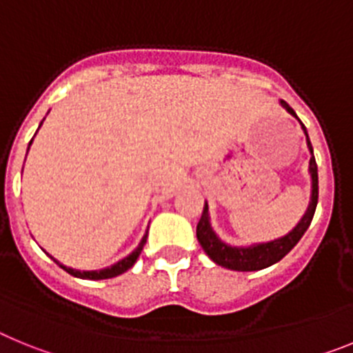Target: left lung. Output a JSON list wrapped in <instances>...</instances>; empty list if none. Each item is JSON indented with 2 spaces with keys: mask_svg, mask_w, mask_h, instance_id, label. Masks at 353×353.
Here are the masks:
<instances>
[{
  "mask_svg": "<svg viewBox=\"0 0 353 353\" xmlns=\"http://www.w3.org/2000/svg\"><path fill=\"white\" fill-rule=\"evenodd\" d=\"M281 105L288 111L290 114H292V117L297 118L295 111H293L285 101H281ZM299 123H301L302 130H304L305 141H307V148H310L311 152L310 207H307V210H305L304 217L299 221L297 226L293 228L288 235L281 236V239L270 240V242H263V244H252V245H248V248H236V245L224 244L223 240L215 235V232L212 230V224H210V215H208V205L205 203L201 219H199L198 226H196V236H198L199 245L203 248V251L207 252L208 258H210L212 261H215L217 265H221V267H224V269L239 270V272H251V270L267 269V267H270V265L283 260V258H285L286 254H288L295 245H297V242L302 239L305 230L310 228L311 221H313L314 210H316V203H318V168H316V161H314L313 146H311L307 130H305L304 123H302L301 120H299Z\"/></svg>",
  "mask_w": 353,
  "mask_h": 353,
  "instance_id": "obj_1",
  "label": "left lung"
}]
</instances>
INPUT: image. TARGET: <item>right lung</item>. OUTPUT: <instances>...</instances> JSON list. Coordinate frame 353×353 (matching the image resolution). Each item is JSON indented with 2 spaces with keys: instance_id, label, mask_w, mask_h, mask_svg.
<instances>
[{
  "instance_id": "add662e5",
  "label": "right lung",
  "mask_w": 353,
  "mask_h": 353,
  "mask_svg": "<svg viewBox=\"0 0 353 353\" xmlns=\"http://www.w3.org/2000/svg\"><path fill=\"white\" fill-rule=\"evenodd\" d=\"M40 125H42V123H40ZM39 129H40V127H39ZM31 141H33V139H31ZM31 141H30V145H31ZM28 150H30V146H28ZM146 236H148V235L143 236L138 248L134 249L129 256L123 258V260H120L118 263L111 265V267H108V269H102V270H76V269H70V267H65V265H61L58 260H54L52 256L51 258L56 261V263L60 265L61 269L67 270L70 276L79 277V279H93V281H99V279H109V277H117V276H120V274L127 272V270H129L130 267L136 263V260H138L139 254H141V251H143V245L146 244Z\"/></svg>"
}]
</instances>
